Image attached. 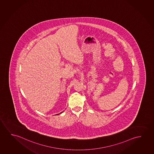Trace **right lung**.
I'll return each instance as SVG.
<instances>
[{"instance_id":"1","label":"right lung","mask_w":154,"mask_h":154,"mask_svg":"<svg viewBox=\"0 0 154 154\" xmlns=\"http://www.w3.org/2000/svg\"><path fill=\"white\" fill-rule=\"evenodd\" d=\"M62 112H63V111H62ZM62 112H60V114H61V113H62ZM58 115H59V114H58Z\"/></svg>"}]
</instances>
